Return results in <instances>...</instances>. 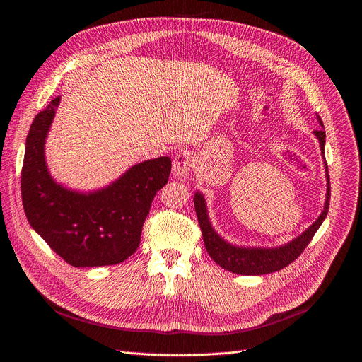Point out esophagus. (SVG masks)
I'll use <instances>...</instances> for the list:
<instances>
[{
	"instance_id": "obj_1",
	"label": "esophagus",
	"mask_w": 362,
	"mask_h": 362,
	"mask_svg": "<svg viewBox=\"0 0 362 362\" xmlns=\"http://www.w3.org/2000/svg\"><path fill=\"white\" fill-rule=\"evenodd\" d=\"M194 166V159L192 156V153L187 150H180L179 153H176V156L173 159V175L180 177V179H186Z\"/></svg>"
}]
</instances>
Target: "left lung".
<instances>
[{
    "label": "left lung",
    "mask_w": 362,
    "mask_h": 362,
    "mask_svg": "<svg viewBox=\"0 0 362 362\" xmlns=\"http://www.w3.org/2000/svg\"><path fill=\"white\" fill-rule=\"evenodd\" d=\"M317 119L322 129L314 130V134L320 140L322 158L325 159V130L324 123L317 115ZM325 172H327V194H325V204L324 211L320 215V218L309 226L302 235L295 238L293 240L288 242L286 245H282L279 247H242L235 246L229 242H226L223 238H221L216 230L212 228L208 208H206L204 197L200 192L194 193L193 202L194 209L197 215V221L202 229L204 247L211 255L212 259L223 269L239 274V275H265L272 274L276 271L284 269L289 264H292L296 257L303 252V249L308 246V243L313 240L314 235L322 225V222L327 218L328 208H329V197H331V185H329V175H328V166L325 162Z\"/></svg>",
    "instance_id": "1"
}]
</instances>
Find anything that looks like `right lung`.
<instances>
[{
    "label": "right lung",
    "mask_w": 362,
    "mask_h": 362,
    "mask_svg": "<svg viewBox=\"0 0 362 362\" xmlns=\"http://www.w3.org/2000/svg\"><path fill=\"white\" fill-rule=\"evenodd\" d=\"M60 97L40 112L27 136L21 196L31 228L62 259L76 268L116 265L132 256L151 200L169 180L166 156L132 166L116 182L81 193L51 177L44 144Z\"/></svg>",
    "instance_id": "right-lung-1"
}]
</instances>
